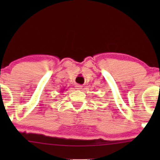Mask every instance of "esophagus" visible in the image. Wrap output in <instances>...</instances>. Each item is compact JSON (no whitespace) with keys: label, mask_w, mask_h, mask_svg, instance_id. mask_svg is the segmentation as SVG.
<instances>
[{"label":"esophagus","mask_w":160,"mask_h":160,"mask_svg":"<svg viewBox=\"0 0 160 160\" xmlns=\"http://www.w3.org/2000/svg\"><path fill=\"white\" fill-rule=\"evenodd\" d=\"M75 87H76L77 89H79V90H80V89H82V86L81 85H80V84H76Z\"/></svg>","instance_id":"obj_1"}]
</instances>
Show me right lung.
Listing matches in <instances>:
<instances>
[{"label": "right lung", "instance_id": "1", "mask_svg": "<svg viewBox=\"0 0 160 160\" xmlns=\"http://www.w3.org/2000/svg\"><path fill=\"white\" fill-rule=\"evenodd\" d=\"M63 90H64V89H63Z\"/></svg>", "mask_w": 160, "mask_h": 160}]
</instances>
